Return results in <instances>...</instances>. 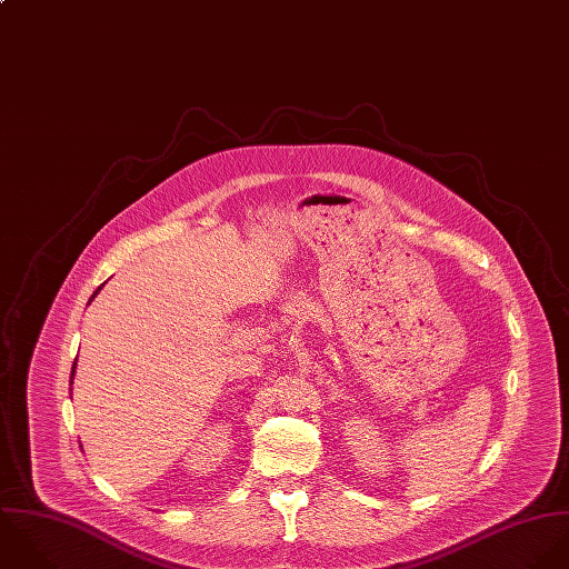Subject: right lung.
<instances>
[{
    "label": "right lung",
    "mask_w": 569,
    "mask_h": 569,
    "mask_svg": "<svg viewBox=\"0 0 569 569\" xmlns=\"http://www.w3.org/2000/svg\"><path fill=\"white\" fill-rule=\"evenodd\" d=\"M101 288H103V286H101ZM101 288H99V290H97V292H94V295L90 297V303H92V299H94V297H97V295L101 292ZM74 369H77V360H74V365H72V376H70V385H72V378H74ZM70 391H72V389H70Z\"/></svg>",
    "instance_id": "right-lung-1"
}]
</instances>
